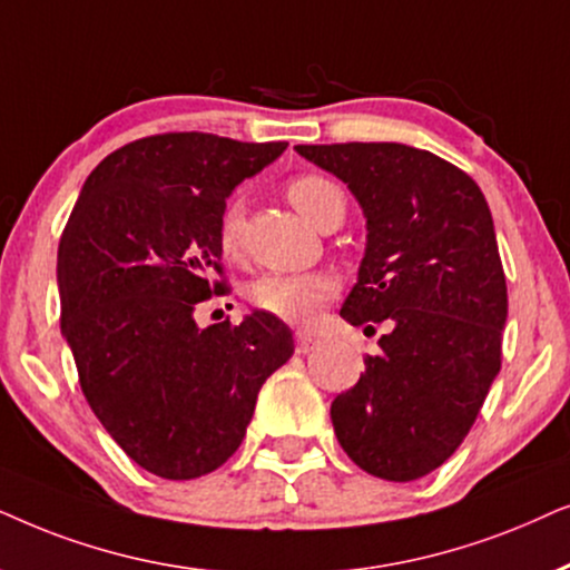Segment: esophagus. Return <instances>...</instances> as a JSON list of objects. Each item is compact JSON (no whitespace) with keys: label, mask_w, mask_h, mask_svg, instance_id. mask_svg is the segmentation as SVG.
Segmentation results:
<instances>
[{"label":"esophagus","mask_w":570,"mask_h":570,"mask_svg":"<svg viewBox=\"0 0 570 570\" xmlns=\"http://www.w3.org/2000/svg\"><path fill=\"white\" fill-rule=\"evenodd\" d=\"M315 346H317V338L313 336V333H305V331L297 333V354L313 352Z\"/></svg>","instance_id":"obj_1"}]
</instances>
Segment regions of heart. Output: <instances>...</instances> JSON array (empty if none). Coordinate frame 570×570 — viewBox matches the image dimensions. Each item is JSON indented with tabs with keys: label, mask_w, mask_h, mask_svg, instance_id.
Masks as SVG:
<instances>
[{
	"label": "heart",
	"mask_w": 570,
	"mask_h": 570,
	"mask_svg": "<svg viewBox=\"0 0 570 570\" xmlns=\"http://www.w3.org/2000/svg\"><path fill=\"white\" fill-rule=\"evenodd\" d=\"M292 206L307 218L309 224L321 226L331 210L344 208V193L325 174H299L286 185ZM218 245L229 257L239 253L242 245V203L239 197L226 203L218 218ZM336 294V278L328 273H265L249 284L247 297L255 309L276 315L281 321L307 323L321 313V307Z\"/></svg>",
	"instance_id": "1"
}]
</instances>
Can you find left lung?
Returning a JSON list of instances; mask_svg holds the SVG:
<instances>
[{
	"label": "left lung",
	"mask_w": 570,
	"mask_h": 570,
	"mask_svg": "<svg viewBox=\"0 0 570 570\" xmlns=\"http://www.w3.org/2000/svg\"><path fill=\"white\" fill-rule=\"evenodd\" d=\"M367 216L341 317L375 333L354 389L331 404L341 449L367 474L412 482L453 456L500 373L508 315L495 226L476 181L401 142L297 146Z\"/></svg>",
	"instance_id": "obj_1"
}]
</instances>
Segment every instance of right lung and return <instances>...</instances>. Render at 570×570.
<instances>
[{
    "label": "right lung",
    "instance_id": "1",
    "mask_svg": "<svg viewBox=\"0 0 570 570\" xmlns=\"http://www.w3.org/2000/svg\"><path fill=\"white\" fill-rule=\"evenodd\" d=\"M289 142L164 132L90 171L57 261L62 333L82 396L119 449L164 480L232 459L265 377L294 354L276 315L197 328L226 294L218 218L226 197Z\"/></svg>",
    "mask_w": 570,
    "mask_h": 570
}]
</instances>
